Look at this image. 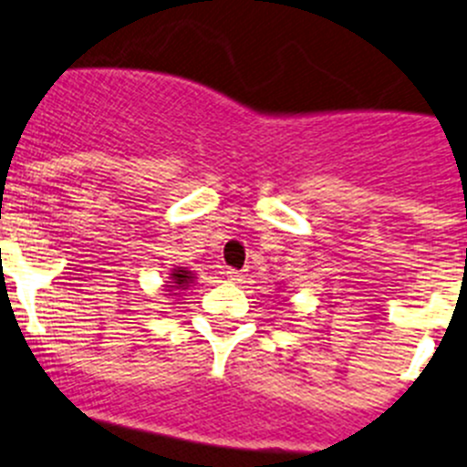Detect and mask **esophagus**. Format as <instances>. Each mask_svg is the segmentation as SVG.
<instances>
[{
    "label": "esophagus",
    "instance_id": "1",
    "mask_svg": "<svg viewBox=\"0 0 467 467\" xmlns=\"http://www.w3.org/2000/svg\"><path fill=\"white\" fill-rule=\"evenodd\" d=\"M225 276H228V281H233V283L244 281V274H242V272H237V269H230V272L225 274Z\"/></svg>",
    "mask_w": 467,
    "mask_h": 467
}]
</instances>
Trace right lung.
I'll use <instances>...</instances> for the list:
<instances>
[{"label":"right lung","instance_id":"add662e5","mask_svg":"<svg viewBox=\"0 0 467 467\" xmlns=\"http://www.w3.org/2000/svg\"><path fill=\"white\" fill-rule=\"evenodd\" d=\"M168 278H170V281H165V283H168L165 287H168V293L172 295L174 299H177L182 295V290H189L191 283L195 281V274L191 272L189 267H172V269H170Z\"/></svg>","mask_w":467,"mask_h":467}]
</instances>
